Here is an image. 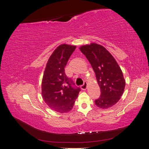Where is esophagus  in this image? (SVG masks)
Instances as JSON below:
<instances>
[{
	"label": "esophagus",
	"mask_w": 149,
	"mask_h": 149,
	"mask_svg": "<svg viewBox=\"0 0 149 149\" xmlns=\"http://www.w3.org/2000/svg\"><path fill=\"white\" fill-rule=\"evenodd\" d=\"M87 86H88L87 83L86 82H84L83 85L81 86V89H83V90H86V88H87Z\"/></svg>",
	"instance_id": "34e87169"
}]
</instances>
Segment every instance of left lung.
Instances as JSON below:
<instances>
[{"instance_id":"left-lung-1","label":"left lung","mask_w":149,"mask_h":149,"mask_svg":"<svg viewBox=\"0 0 149 149\" xmlns=\"http://www.w3.org/2000/svg\"><path fill=\"white\" fill-rule=\"evenodd\" d=\"M95 73L101 89V96L95 104L101 109L115 105L123 94L125 81L115 58L101 45L91 43L79 47Z\"/></svg>"}]
</instances>
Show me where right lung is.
Listing matches in <instances>:
<instances>
[{
	"mask_svg": "<svg viewBox=\"0 0 149 149\" xmlns=\"http://www.w3.org/2000/svg\"><path fill=\"white\" fill-rule=\"evenodd\" d=\"M76 46L62 44L49 56L42 82V95L51 109L65 113L70 111L78 96L79 88H73L66 76L65 67Z\"/></svg>",
	"mask_w": 149,
	"mask_h": 149,
	"instance_id": "obj_1",
	"label": "right lung"
}]
</instances>
